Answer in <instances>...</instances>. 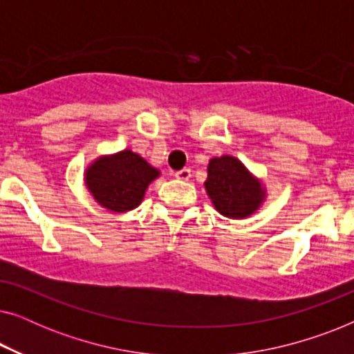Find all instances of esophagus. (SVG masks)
I'll use <instances>...</instances> for the list:
<instances>
[{
  "instance_id": "1",
  "label": "esophagus",
  "mask_w": 354,
  "mask_h": 354,
  "mask_svg": "<svg viewBox=\"0 0 354 354\" xmlns=\"http://www.w3.org/2000/svg\"><path fill=\"white\" fill-rule=\"evenodd\" d=\"M190 177H192L190 169H182V171L176 172V178H178V180L187 182V180H190Z\"/></svg>"
}]
</instances>
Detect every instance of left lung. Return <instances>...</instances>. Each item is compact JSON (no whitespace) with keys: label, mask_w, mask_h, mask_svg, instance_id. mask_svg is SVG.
I'll use <instances>...</instances> for the list:
<instances>
[{"label":"left lung","mask_w":354,"mask_h":354,"mask_svg":"<svg viewBox=\"0 0 354 354\" xmlns=\"http://www.w3.org/2000/svg\"><path fill=\"white\" fill-rule=\"evenodd\" d=\"M212 206L230 219H245L254 214L266 200V187L240 159L229 154L212 158L207 164L205 182Z\"/></svg>","instance_id":"1"}]
</instances>
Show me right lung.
Here are the masks:
<instances>
[{
	"instance_id": "obj_1",
	"label": "right lung",
	"mask_w": 354,
	"mask_h": 354,
	"mask_svg": "<svg viewBox=\"0 0 354 354\" xmlns=\"http://www.w3.org/2000/svg\"><path fill=\"white\" fill-rule=\"evenodd\" d=\"M159 174L140 154L122 149L95 159L86 167L84 180L100 206L111 212H127L140 206L148 185Z\"/></svg>"
}]
</instances>
